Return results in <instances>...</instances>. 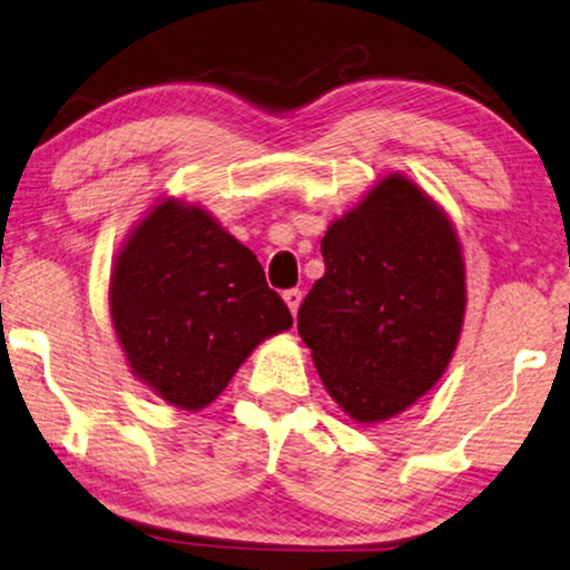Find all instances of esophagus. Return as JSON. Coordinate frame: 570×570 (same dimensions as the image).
Segmentation results:
<instances>
[{"instance_id":"obj_1","label":"esophagus","mask_w":570,"mask_h":570,"mask_svg":"<svg viewBox=\"0 0 570 570\" xmlns=\"http://www.w3.org/2000/svg\"><path fill=\"white\" fill-rule=\"evenodd\" d=\"M283 298H285V303H287V308H291V314H293V316L298 314L301 301H303V293L298 291V287H293V291H285Z\"/></svg>"}]
</instances>
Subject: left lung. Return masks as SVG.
Segmentation results:
<instances>
[{"mask_svg": "<svg viewBox=\"0 0 570 570\" xmlns=\"http://www.w3.org/2000/svg\"><path fill=\"white\" fill-rule=\"evenodd\" d=\"M324 277L298 311L322 384L355 423L412 407L451 363L466 308L454 223L389 174L322 238Z\"/></svg>", "mask_w": 570, "mask_h": 570, "instance_id": "obj_1", "label": "left lung"}]
</instances>
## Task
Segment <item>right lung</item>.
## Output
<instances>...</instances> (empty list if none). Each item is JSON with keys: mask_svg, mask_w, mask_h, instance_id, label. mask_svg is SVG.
<instances>
[{"mask_svg": "<svg viewBox=\"0 0 570 570\" xmlns=\"http://www.w3.org/2000/svg\"><path fill=\"white\" fill-rule=\"evenodd\" d=\"M108 306L131 373L191 412L220 396L259 342L293 326L252 248L176 197L160 199L124 240Z\"/></svg>", "mask_w": 570, "mask_h": 570, "instance_id": "obj_1", "label": "right lung"}]
</instances>
